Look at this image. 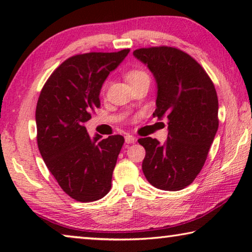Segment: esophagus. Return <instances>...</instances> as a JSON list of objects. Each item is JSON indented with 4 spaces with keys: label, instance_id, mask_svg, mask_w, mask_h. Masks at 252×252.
<instances>
[{
    "label": "esophagus",
    "instance_id": "obj_1",
    "mask_svg": "<svg viewBox=\"0 0 252 252\" xmlns=\"http://www.w3.org/2000/svg\"><path fill=\"white\" fill-rule=\"evenodd\" d=\"M125 141H126L127 144L134 143V142L136 141V137L133 136V135H126V136H125Z\"/></svg>",
    "mask_w": 252,
    "mask_h": 252
}]
</instances>
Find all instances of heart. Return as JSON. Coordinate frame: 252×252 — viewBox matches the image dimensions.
Listing matches in <instances>:
<instances>
[{"label": "heart", "mask_w": 252, "mask_h": 252, "mask_svg": "<svg viewBox=\"0 0 252 252\" xmlns=\"http://www.w3.org/2000/svg\"><path fill=\"white\" fill-rule=\"evenodd\" d=\"M125 77L127 79V82H128L130 85H133L134 83L141 81V79L149 78V76L147 72L141 70V69H130V70H128L125 74Z\"/></svg>", "instance_id": "b5f03b06"}]
</instances>
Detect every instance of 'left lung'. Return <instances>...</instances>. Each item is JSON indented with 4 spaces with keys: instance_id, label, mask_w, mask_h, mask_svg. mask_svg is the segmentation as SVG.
Instances as JSON below:
<instances>
[{
    "instance_id": "left-lung-1",
    "label": "left lung",
    "mask_w": 252,
    "mask_h": 252,
    "mask_svg": "<svg viewBox=\"0 0 252 252\" xmlns=\"http://www.w3.org/2000/svg\"><path fill=\"white\" fill-rule=\"evenodd\" d=\"M157 83L155 117L168 120L163 144L138 138L145 149L142 170L149 183L165 191L187 188L202 169L218 129V99L201 65L183 51L170 46L135 50Z\"/></svg>"
}]
</instances>
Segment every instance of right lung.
Listing matches in <instances>:
<instances>
[{"label":"right lung","mask_w":252,"mask_h":252,"mask_svg":"<svg viewBox=\"0 0 252 252\" xmlns=\"http://www.w3.org/2000/svg\"><path fill=\"white\" fill-rule=\"evenodd\" d=\"M129 53L91 52L71 57L52 72L36 105L38 150L60 188L76 201L103 198L111 189L122 135L102 140L85 123L100 107V91L110 71Z\"/></svg>","instance_id":"1"}]
</instances>
